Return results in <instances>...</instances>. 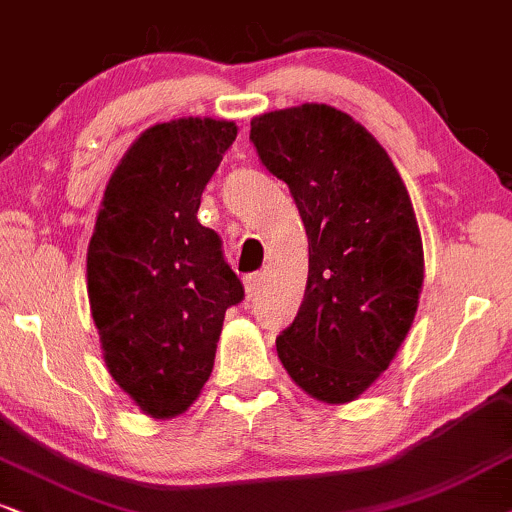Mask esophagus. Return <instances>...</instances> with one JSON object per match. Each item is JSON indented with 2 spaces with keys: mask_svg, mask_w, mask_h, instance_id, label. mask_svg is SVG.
<instances>
[{
  "mask_svg": "<svg viewBox=\"0 0 512 512\" xmlns=\"http://www.w3.org/2000/svg\"><path fill=\"white\" fill-rule=\"evenodd\" d=\"M262 278H264V274H248L243 278L245 297H255L257 295V290H260V286H262Z\"/></svg>",
  "mask_w": 512,
  "mask_h": 512,
  "instance_id": "obj_1",
  "label": "esophagus"
}]
</instances>
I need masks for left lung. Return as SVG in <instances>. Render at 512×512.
<instances>
[{
	"label": "left lung",
	"instance_id": "8db88e82",
	"mask_svg": "<svg viewBox=\"0 0 512 512\" xmlns=\"http://www.w3.org/2000/svg\"><path fill=\"white\" fill-rule=\"evenodd\" d=\"M262 165L288 184L309 274L276 352L323 404L359 399L397 357L423 290V241L390 155L352 115L302 103L250 122Z\"/></svg>",
	"mask_w": 512,
	"mask_h": 512
}]
</instances>
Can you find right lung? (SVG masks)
<instances>
[{
    "mask_svg": "<svg viewBox=\"0 0 512 512\" xmlns=\"http://www.w3.org/2000/svg\"><path fill=\"white\" fill-rule=\"evenodd\" d=\"M234 120L158 122L127 148L103 191L87 248V295L108 373L146 416L200 397L224 314L243 300L200 196L236 141Z\"/></svg>",
    "mask_w": 512,
    "mask_h": 512,
    "instance_id": "right-lung-1",
    "label": "right lung"
}]
</instances>
